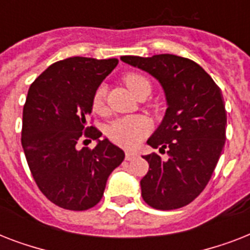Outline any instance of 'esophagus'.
<instances>
[{"label": "esophagus", "mask_w": 250, "mask_h": 250, "mask_svg": "<svg viewBox=\"0 0 250 250\" xmlns=\"http://www.w3.org/2000/svg\"><path fill=\"white\" fill-rule=\"evenodd\" d=\"M136 153L135 152H125V160L127 161H132L133 158H136Z\"/></svg>", "instance_id": "obj_1"}]
</instances>
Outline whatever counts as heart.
Instances as JSON below:
<instances>
[{"mask_svg":"<svg viewBox=\"0 0 250 250\" xmlns=\"http://www.w3.org/2000/svg\"><path fill=\"white\" fill-rule=\"evenodd\" d=\"M123 82L127 85L131 93L139 96L143 92H149L152 89L150 82L145 76L136 74V72H129L123 78ZM105 85H100L94 90L93 98H92V106L94 111H102L105 107ZM149 123L143 117H125L115 119L109 125L107 135L114 143L122 145V146H135L141 141V139L148 133Z\"/></svg>","mask_w":250,"mask_h":250,"instance_id":"b5f03b06","label":"heart"}]
</instances>
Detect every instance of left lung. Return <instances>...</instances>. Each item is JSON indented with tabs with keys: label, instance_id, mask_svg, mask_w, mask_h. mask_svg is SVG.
<instances>
[{
	"label": "left lung",
	"instance_id": "8db88e82",
	"mask_svg": "<svg viewBox=\"0 0 250 250\" xmlns=\"http://www.w3.org/2000/svg\"><path fill=\"white\" fill-rule=\"evenodd\" d=\"M121 60L158 80L166 97L165 117L148 145L168 158L143 156L149 171L141 179V196L158 210L192 202L209 183L225 148L226 113L221 89L193 61L174 54L123 56Z\"/></svg>",
	"mask_w": 250,
	"mask_h": 250
}]
</instances>
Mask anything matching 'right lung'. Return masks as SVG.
<instances>
[{"instance_id": "right-lung-1", "label": "right lung", "mask_w": 250, "mask_h": 250, "mask_svg": "<svg viewBox=\"0 0 250 250\" xmlns=\"http://www.w3.org/2000/svg\"><path fill=\"white\" fill-rule=\"evenodd\" d=\"M117 64V58L71 57L50 64L29 86L21 146L37 187L60 208L97 205L109 175L125 160L121 148L86 125L94 90ZM84 137L98 141L93 149H77Z\"/></svg>"}]
</instances>
